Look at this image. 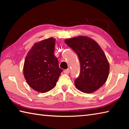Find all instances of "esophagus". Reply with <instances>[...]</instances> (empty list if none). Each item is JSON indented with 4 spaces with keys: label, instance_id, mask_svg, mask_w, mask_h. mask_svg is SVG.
I'll list each match as a JSON object with an SVG mask.
<instances>
[{
    "label": "esophagus",
    "instance_id": "esophagus-1",
    "mask_svg": "<svg viewBox=\"0 0 129 129\" xmlns=\"http://www.w3.org/2000/svg\"><path fill=\"white\" fill-rule=\"evenodd\" d=\"M70 72V69H65L64 71V73L65 74H69Z\"/></svg>",
    "mask_w": 129,
    "mask_h": 129
}]
</instances>
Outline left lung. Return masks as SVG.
Returning a JSON list of instances; mask_svg holds the SVG:
<instances>
[{
	"label": "left lung",
	"instance_id": "1",
	"mask_svg": "<svg viewBox=\"0 0 129 129\" xmlns=\"http://www.w3.org/2000/svg\"><path fill=\"white\" fill-rule=\"evenodd\" d=\"M65 43L76 53L80 62V72L75 80L76 88L85 93L98 90L106 82L109 64L100 45L86 36L66 39Z\"/></svg>",
	"mask_w": 129,
	"mask_h": 129
}]
</instances>
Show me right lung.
<instances>
[{"label": "right lung", "mask_w": 129, "mask_h": 129, "mask_svg": "<svg viewBox=\"0 0 129 129\" xmlns=\"http://www.w3.org/2000/svg\"><path fill=\"white\" fill-rule=\"evenodd\" d=\"M55 39L48 38L36 43L27 53L23 73L30 87L40 93L54 88L62 71L54 54Z\"/></svg>", "instance_id": "add662e5"}]
</instances>
